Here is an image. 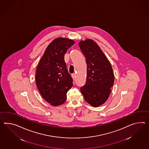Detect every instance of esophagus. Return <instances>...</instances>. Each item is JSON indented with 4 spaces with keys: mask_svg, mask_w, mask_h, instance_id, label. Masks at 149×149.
Wrapping results in <instances>:
<instances>
[{
    "mask_svg": "<svg viewBox=\"0 0 149 149\" xmlns=\"http://www.w3.org/2000/svg\"><path fill=\"white\" fill-rule=\"evenodd\" d=\"M72 77L73 80H74V79H75V74H72Z\"/></svg>",
    "mask_w": 149,
    "mask_h": 149,
    "instance_id": "esophagus-1",
    "label": "esophagus"
}]
</instances>
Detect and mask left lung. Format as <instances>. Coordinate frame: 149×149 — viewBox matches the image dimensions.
Wrapping results in <instances>:
<instances>
[{
	"instance_id": "8db88e82",
	"label": "left lung",
	"mask_w": 149,
	"mask_h": 149,
	"mask_svg": "<svg viewBox=\"0 0 149 149\" xmlns=\"http://www.w3.org/2000/svg\"><path fill=\"white\" fill-rule=\"evenodd\" d=\"M87 65V81L81 91L84 100L93 107L104 104L111 93L115 76L110 62L94 40L88 39L79 43Z\"/></svg>"
}]
</instances>
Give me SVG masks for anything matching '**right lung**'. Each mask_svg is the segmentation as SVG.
<instances>
[{
  "instance_id": "right-lung-1",
  "label": "right lung",
  "mask_w": 149,
  "mask_h": 149,
  "mask_svg": "<svg viewBox=\"0 0 149 149\" xmlns=\"http://www.w3.org/2000/svg\"><path fill=\"white\" fill-rule=\"evenodd\" d=\"M75 41L58 38L51 42L36 68V86L42 97L53 106L65 103L67 93L73 86V79L65 65L64 56Z\"/></svg>"
}]
</instances>
